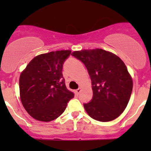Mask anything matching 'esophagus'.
Returning a JSON list of instances; mask_svg holds the SVG:
<instances>
[{
    "instance_id": "obj_1",
    "label": "esophagus",
    "mask_w": 151,
    "mask_h": 151,
    "mask_svg": "<svg viewBox=\"0 0 151 151\" xmlns=\"http://www.w3.org/2000/svg\"><path fill=\"white\" fill-rule=\"evenodd\" d=\"M81 88H79V89H77L76 90V91H75L76 94H77V95L79 94V93L81 92Z\"/></svg>"
}]
</instances>
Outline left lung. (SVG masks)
Listing matches in <instances>:
<instances>
[{"label":"left lung","instance_id":"8db88e82","mask_svg":"<svg viewBox=\"0 0 151 151\" xmlns=\"http://www.w3.org/2000/svg\"><path fill=\"white\" fill-rule=\"evenodd\" d=\"M72 55L86 66L91 80L93 98L84 107L90 117L101 122L118 118L127 106L133 79L120 58L104 50H81Z\"/></svg>","mask_w":151,"mask_h":151}]
</instances>
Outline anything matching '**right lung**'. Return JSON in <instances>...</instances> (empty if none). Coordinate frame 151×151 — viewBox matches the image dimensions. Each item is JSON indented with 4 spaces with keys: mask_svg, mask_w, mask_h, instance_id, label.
I'll return each mask as SVG.
<instances>
[{
    "mask_svg": "<svg viewBox=\"0 0 151 151\" xmlns=\"http://www.w3.org/2000/svg\"><path fill=\"white\" fill-rule=\"evenodd\" d=\"M71 50H62L35 57L19 79L22 104L33 119L49 122L65 111L74 93L67 89L62 65Z\"/></svg>",
    "mask_w": 151,
    "mask_h": 151,
    "instance_id": "1",
    "label": "right lung"
}]
</instances>
